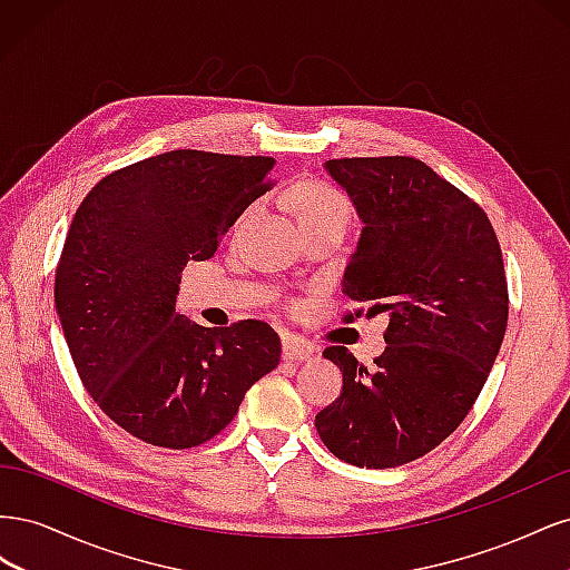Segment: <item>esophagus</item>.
I'll use <instances>...</instances> for the list:
<instances>
[{"label":"esophagus","mask_w":570,"mask_h":570,"mask_svg":"<svg viewBox=\"0 0 570 570\" xmlns=\"http://www.w3.org/2000/svg\"><path fill=\"white\" fill-rule=\"evenodd\" d=\"M283 358H287V361H306V358H312V347H308V344H304L302 340H297V337H283Z\"/></svg>","instance_id":"esophagus-1"}]
</instances>
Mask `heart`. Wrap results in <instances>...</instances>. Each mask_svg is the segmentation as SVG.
Segmentation results:
<instances>
[{
	"label": "heart",
	"instance_id": "obj_1",
	"mask_svg": "<svg viewBox=\"0 0 570 570\" xmlns=\"http://www.w3.org/2000/svg\"><path fill=\"white\" fill-rule=\"evenodd\" d=\"M292 206H295V214L299 223L308 220H321L331 216H350V202L344 197L337 187L312 180L302 183L292 193Z\"/></svg>",
	"mask_w": 570,
	"mask_h": 570
}]
</instances>
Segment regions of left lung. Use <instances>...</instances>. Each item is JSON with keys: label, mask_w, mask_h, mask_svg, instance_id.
I'll return each instance as SVG.
<instances>
[{"label": "left lung", "mask_w": 570, "mask_h": 570, "mask_svg": "<svg viewBox=\"0 0 570 570\" xmlns=\"http://www.w3.org/2000/svg\"><path fill=\"white\" fill-rule=\"evenodd\" d=\"M364 223L342 292L366 304L344 321L387 314L373 368L335 344L337 400L316 430L337 459L394 469L450 438L475 404L502 347L509 289L488 214L413 157L325 161Z\"/></svg>", "instance_id": "obj_1"}]
</instances>
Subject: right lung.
Here are the masks:
<instances>
[{
    "instance_id": "1",
    "label": "right lung",
    "mask_w": 570,
    "mask_h": 570,
    "mask_svg": "<svg viewBox=\"0 0 570 570\" xmlns=\"http://www.w3.org/2000/svg\"><path fill=\"white\" fill-rule=\"evenodd\" d=\"M271 157L176 149L101 178L57 266L55 302L85 390L154 446L189 450L226 428L281 361L264 321L202 327L176 314L180 273L218 249L271 187Z\"/></svg>"
}]
</instances>
